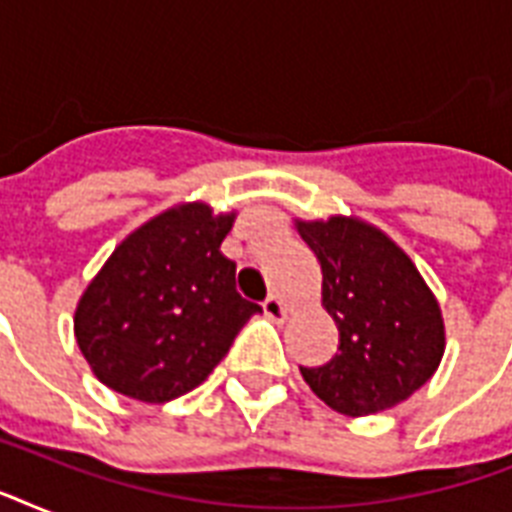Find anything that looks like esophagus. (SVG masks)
I'll list each match as a JSON object with an SVG mask.
<instances>
[{"instance_id": "34e87169", "label": "esophagus", "mask_w": 512, "mask_h": 512, "mask_svg": "<svg viewBox=\"0 0 512 512\" xmlns=\"http://www.w3.org/2000/svg\"><path fill=\"white\" fill-rule=\"evenodd\" d=\"M263 311H265V316H268V319H273V321H284V319H287V305L281 303V300L276 295L265 297Z\"/></svg>"}]
</instances>
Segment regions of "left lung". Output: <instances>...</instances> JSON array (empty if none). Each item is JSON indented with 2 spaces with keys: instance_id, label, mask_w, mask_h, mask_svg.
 Returning a JSON list of instances; mask_svg holds the SVG:
<instances>
[{
  "instance_id": "left-lung-1",
  "label": "left lung",
  "mask_w": 512,
  "mask_h": 512,
  "mask_svg": "<svg viewBox=\"0 0 512 512\" xmlns=\"http://www.w3.org/2000/svg\"><path fill=\"white\" fill-rule=\"evenodd\" d=\"M321 263V305L340 332L332 361L305 369L311 390L348 417L385 412L436 374L446 348L441 305L412 257L353 215L300 220Z\"/></svg>"
}]
</instances>
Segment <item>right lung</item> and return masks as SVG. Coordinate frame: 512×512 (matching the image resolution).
Returning a JSON list of instances; mask_svg holds the SVG:
<instances>
[{
  "label": "right lung",
  "instance_id": "obj_1",
  "mask_svg": "<svg viewBox=\"0 0 512 512\" xmlns=\"http://www.w3.org/2000/svg\"><path fill=\"white\" fill-rule=\"evenodd\" d=\"M236 212L183 201L138 225L79 297L74 337L92 374L135 401L199 388L263 308L236 292L220 252Z\"/></svg>",
  "mask_w": 512,
  "mask_h": 512
}]
</instances>
